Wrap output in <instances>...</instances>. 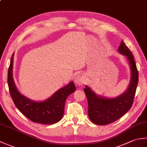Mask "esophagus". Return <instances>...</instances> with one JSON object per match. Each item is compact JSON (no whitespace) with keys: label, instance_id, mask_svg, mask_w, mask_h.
Returning <instances> with one entry per match:
<instances>
[{"label":"esophagus","instance_id":"esophagus-1","mask_svg":"<svg viewBox=\"0 0 147 147\" xmlns=\"http://www.w3.org/2000/svg\"><path fill=\"white\" fill-rule=\"evenodd\" d=\"M86 82L85 75L83 73H80L76 76L75 79V83L79 86H82Z\"/></svg>","mask_w":147,"mask_h":147}]
</instances>
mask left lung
Here are the masks:
<instances>
[{"mask_svg":"<svg viewBox=\"0 0 147 147\" xmlns=\"http://www.w3.org/2000/svg\"><path fill=\"white\" fill-rule=\"evenodd\" d=\"M118 52L125 55L129 62L131 78L127 90L116 97L108 98L98 95L88 86L84 88L88 104L90 119L97 125H107L125 114L131 107L138 83V72L130 50L122 40Z\"/></svg>","mask_w":147,"mask_h":147,"instance_id":"left-lung-1","label":"left lung"}]
</instances>
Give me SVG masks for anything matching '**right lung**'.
<instances>
[{
    "label": "right lung",
    "instance_id": "right-lung-1",
    "mask_svg": "<svg viewBox=\"0 0 147 147\" xmlns=\"http://www.w3.org/2000/svg\"><path fill=\"white\" fill-rule=\"evenodd\" d=\"M13 59L14 53L8 69L7 82L12 99L18 110L34 123L42 124L58 123L63 116L65 100L76 90L73 81L45 100H33L21 94L16 86L12 76Z\"/></svg>",
    "mask_w": 147,
    "mask_h": 147
}]
</instances>
